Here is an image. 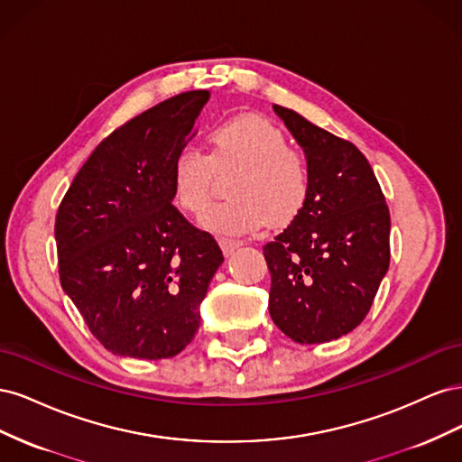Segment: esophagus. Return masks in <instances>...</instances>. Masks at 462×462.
<instances>
[{"mask_svg": "<svg viewBox=\"0 0 462 462\" xmlns=\"http://www.w3.org/2000/svg\"><path fill=\"white\" fill-rule=\"evenodd\" d=\"M219 246L223 250V254L226 256H231L236 248H239V243L236 241H231V239H219Z\"/></svg>", "mask_w": 462, "mask_h": 462, "instance_id": "esophagus-1", "label": "esophagus"}]
</instances>
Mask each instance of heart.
I'll use <instances>...</instances> for the list:
<instances>
[{
    "mask_svg": "<svg viewBox=\"0 0 462 462\" xmlns=\"http://www.w3.org/2000/svg\"><path fill=\"white\" fill-rule=\"evenodd\" d=\"M219 179H229L231 200L204 216V227L221 235H248L265 221L287 227L309 202L312 173L302 152L291 148L273 123L254 116L235 117L208 136V153L187 148L171 165L175 204L192 216L204 214Z\"/></svg>",
    "mask_w": 462,
    "mask_h": 462,
    "instance_id": "heart-1",
    "label": "heart"
}]
</instances>
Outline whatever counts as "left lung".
<instances>
[{"mask_svg": "<svg viewBox=\"0 0 462 462\" xmlns=\"http://www.w3.org/2000/svg\"><path fill=\"white\" fill-rule=\"evenodd\" d=\"M302 146L312 187L302 214L263 245L270 316L302 345L328 343L366 318L389 268V208L368 160L300 114L273 106Z\"/></svg>", "mask_w": 462, "mask_h": 462, "instance_id": "1", "label": "left lung"}]
</instances>
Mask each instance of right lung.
<instances>
[{
  "mask_svg": "<svg viewBox=\"0 0 462 462\" xmlns=\"http://www.w3.org/2000/svg\"><path fill=\"white\" fill-rule=\"evenodd\" d=\"M208 97L177 94L106 136L55 216L61 287L114 355L171 358L200 326L223 254L171 204L170 175Z\"/></svg>",
  "mask_w": 462,
  "mask_h": 462,
  "instance_id": "obj_1",
  "label": "right lung"
}]
</instances>
